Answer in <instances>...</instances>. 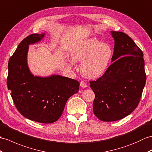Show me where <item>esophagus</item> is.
I'll return each mask as SVG.
<instances>
[{"label":"esophagus","instance_id":"1","mask_svg":"<svg viewBox=\"0 0 152 152\" xmlns=\"http://www.w3.org/2000/svg\"><path fill=\"white\" fill-rule=\"evenodd\" d=\"M80 86L82 87H83V88H86V87H87L86 83L84 81H82V82H80Z\"/></svg>","mask_w":152,"mask_h":152}]
</instances>
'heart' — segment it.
<instances>
[{
    "mask_svg": "<svg viewBox=\"0 0 152 152\" xmlns=\"http://www.w3.org/2000/svg\"><path fill=\"white\" fill-rule=\"evenodd\" d=\"M113 56V50L110 45L91 37L75 46L70 53L72 61L69 60L68 65L72 66L73 62H82L81 74L88 79H97L106 72Z\"/></svg>",
    "mask_w": 152,
    "mask_h": 152,
    "instance_id": "heart-1",
    "label": "heart"
}]
</instances>
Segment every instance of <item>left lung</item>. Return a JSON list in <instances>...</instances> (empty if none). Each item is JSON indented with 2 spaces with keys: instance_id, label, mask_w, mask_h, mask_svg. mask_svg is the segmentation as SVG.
Listing matches in <instances>:
<instances>
[{
  "instance_id": "obj_1",
  "label": "left lung",
  "mask_w": 152,
  "mask_h": 152,
  "mask_svg": "<svg viewBox=\"0 0 152 152\" xmlns=\"http://www.w3.org/2000/svg\"><path fill=\"white\" fill-rule=\"evenodd\" d=\"M111 34L115 41L113 63L100 78L90 82L95 94L94 114L104 122L131 114L139 103L146 80L142 50L124 32L111 31Z\"/></svg>"
}]
</instances>
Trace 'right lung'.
<instances>
[{"label":"right lung","mask_w":152,"mask_h":152,"mask_svg":"<svg viewBox=\"0 0 152 152\" xmlns=\"http://www.w3.org/2000/svg\"><path fill=\"white\" fill-rule=\"evenodd\" d=\"M45 34H34L20 42L8 62V89L15 107L35 122H54L62 115L69 98L79 91L80 82L58 75L34 76L28 67L29 45L41 41Z\"/></svg>","instance_id":"add662e5"}]
</instances>
